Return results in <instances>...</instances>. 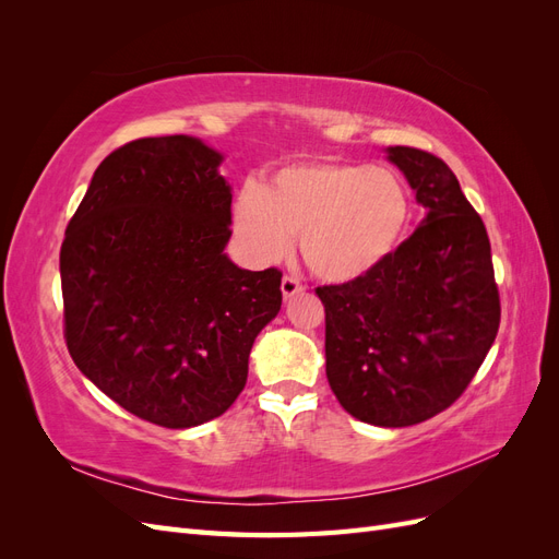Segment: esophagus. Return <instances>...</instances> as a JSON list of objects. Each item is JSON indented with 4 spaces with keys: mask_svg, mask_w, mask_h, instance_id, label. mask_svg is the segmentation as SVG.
I'll return each instance as SVG.
<instances>
[{
    "mask_svg": "<svg viewBox=\"0 0 559 559\" xmlns=\"http://www.w3.org/2000/svg\"><path fill=\"white\" fill-rule=\"evenodd\" d=\"M300 292H302V284H300V280L289 277V275H286V277L282 280V296H284V300L294 298V296H296V294H300Z\"/></svg>",
    "mask_w": 559,
    "mask_h": 559,
    "instance_id": "34e87169",
    "label": "esophagus"
}]
</instances>
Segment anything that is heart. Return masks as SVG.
<instances>
[{"instance_id": "heart-1", "label": "heart", "mask_w": 559, "mask_h": 559, "mask_svg": "<svg viewBox=\"0 0 559 559\" xmlns=\"http://www.w3.org/2000/svg\"><path fill=\"white\" fill-rule=\"evenodd\" d=\"M411 222L413 200L396 173L333 160L280 167L233 210L235 235L251 261H282L298 235L302 261L335 284L376 273L394 257Z\"/></svg>"}]
</instances>
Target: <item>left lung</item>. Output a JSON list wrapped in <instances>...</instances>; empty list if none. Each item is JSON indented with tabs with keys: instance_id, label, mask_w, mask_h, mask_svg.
I'll list each match as a JSON object with an SVG mask.
<instances>
[{
	"instance_id": "left-lung-1",
	"label": "left lung",
	"mask_w": 559,
	"mask_h": 559,
	"mask_svg": "<svg viewBox=\"0 0 559 559\" xmlns=\"http://www.w3.org/2000/svg\"><path fill=\"white\" fill-rule=\"evenodd\" d=\"M425 207L417 230L376 273L319 286L326 378L366 425L411 427L452 405L499 331V292L483 218L450 167L427 151L389 146Z\"/></svg>"
}]
</instances>
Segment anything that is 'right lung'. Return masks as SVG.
<instances>
[{
    "instance_id": "add662e5",
    "label": "right lung",
    "mask_w": 559,
    "mask_h": 559,
    "mask_svg": "<svg viewBox=\"0 0 559 559\" xmlns=\"http://www.w3.org/2000/svg\"><path fill=\"white\" fill-rule=\"evenodd\" d=\"M224 156L189 134L134 140L95 170L64 230V341L76 368L165 429L224 415L257 335L282 308L277 267L245 270L230 240Z\"/></svg>"
}]
</instances>
